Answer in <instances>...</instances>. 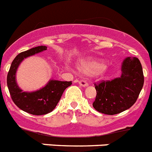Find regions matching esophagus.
Masks as SVG:
<instances>
[{
    "label": "esophagus",
    "mask_w": 152,
    "mask_h": 152,
    "mask_svg": "<svg viewBox=\"0 0 152 152\" xmlns=\"http://www.w3.org/2000/svg\"><path fill=\"white\" fill-rule=\"evenodd\" d=\"M78 84L82 87H86L88 85V82L86 81H85V80H80V81H78Z\"/></svg>",
    "instance_id": "esophagus-1"
}]
</instances>
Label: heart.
Masks as SVG:
<instances>
[{
	"mask_svg": "<svg viewBox=\"0 0 152 152\" xmlns=\"http://www.w3.org/2000/svg\"><path fill=\"white\" fill-rule=\"evenodd\" d=\"M105 65L103 62L97 60H86L81 62L78 66L79 71L86 75H92L102 71Z\"/></svg>",
	"mask_w": 152,
	"mask_h": 152,
	"instance_id": "b5f03b06",
	"label": "heart"
}]
</instances>
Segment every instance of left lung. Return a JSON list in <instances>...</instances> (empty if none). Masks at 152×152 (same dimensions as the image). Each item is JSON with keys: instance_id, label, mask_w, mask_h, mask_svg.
<instances>
[{"instance_id": "1", "label": "left lung", "mask_w": 152, "mask_h": 152, "mask_svg": "<svg viewBox=\"0 0 152 152\" xmlns=\"http://www.w3.org/2000/svg\"><path fill=\"white\" fill-rule=\"evenodd\" d=\"M121 76L111 81L94 83L95 110L113 115L130 108L136 102L144 85V75L138 58H127L121 67Z\"/></svg>"}]
</instances>
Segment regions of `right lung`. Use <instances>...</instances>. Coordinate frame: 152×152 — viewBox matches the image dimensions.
I'll use <instances>...</instances> for the list:
<instances>
[{
	"instance_id": "right-lung-1",
	"label": "right lung",
	"mask_w": 152,
	"mask_h": 152,
	"mask_svg": "<svg viewBox=\"0 0 152 152\" xmlns=\"http://www.w3.org/2000/svg\"><path fill=\"white\" fill-rule=\"evenodd\" d=\"M46 50V46H38L20 53L12 61L7 74V87L14 103L22 111L34 115H46L52 111L60 101L64 91L72 84L71 81L50 80L46 86L36 91L24 92L19 88L15 74L20 62L27 57Z\"/></svg>"
}]
</instances>
